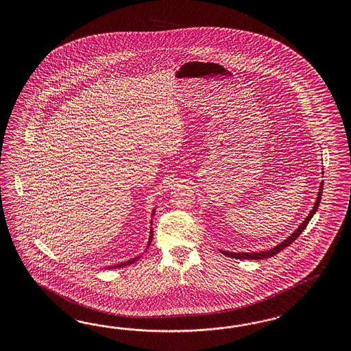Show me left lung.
<instances>
[{
	"label": "left lung",
	"instance_id": "left-lung-1",
	"mask_svg": "<svg viewBox=\"0 0 351 351\" xmlns=\"http://www.w3.org/2000/svg\"><path fill=\"white\" fill-rule=\"evenodd\" d=\"M322 191H323V184L320 185L318 199H317V202H315V206L313 207V211H311L308 217L305 219V221L298 226V230L292 234L288 239H286L285 242H282L280 245H278L276 247H274V248H271V250H269V251H265V252H252V254H245V252H243V254H233V252H225V251H221V252H223V255L233 257V258H245V260H263V258H267V257H271V256H276V254H279V252H280L282 250H285L287 245H292L293 241L298 239V235L305 230V228L308 226V221L311 220V217L314 216V213H317V210H318L320 198H322V193H323Z\"/></svg>",
	"mask_w": 351,
	"mask_h": 351
}]
</instances>
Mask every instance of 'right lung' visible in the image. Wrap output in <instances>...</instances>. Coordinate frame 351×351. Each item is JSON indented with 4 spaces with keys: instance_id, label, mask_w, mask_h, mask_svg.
Wrapping results in <instances>:
<instances>
[{
    "instance_id": "right-lung-1",
    "label": "right lung",
    "mask_w": 351,
    "mask_h": 351,
    "mask_svg": "<svg viewBox=\"0 0 351 351\" xmlns=\"http://www.w3.org/2000/svg\"><path fill=\"white\" fill-rule=\"evenodd\" d=\"M150 241H152V234H150V239H149V242H150ZM138 258V257H136V258L128 260V261H126V263H122V264H118V265L109 266V269H116V267H122V266L131 265V264H132V263H135Z\"/></svg>"
}]
</instances>
